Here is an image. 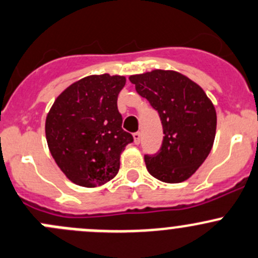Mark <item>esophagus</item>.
Wrapping results in <instances>:
<instances>
[{
  "mask_svg": "<svg viewBox=\"0 0 258 258\" xmlns=\"http://www.w3.org/2000/svg\"><path fill=\"white\" fill-rule=\"evenodd\" d=\"M133 137H134V143L135 144H139L140 143V137H142V135H140V133L138 132V133H134V134H133Z\"/></svg>",
  "mask_w": 258,
  "mask_h": 258,
  "instance_id": "obj_1",
  "label": "esophagus"
}]
</instances>
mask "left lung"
I'll return each instance as SVG.
<instances>
[{"label": "left lung", "instance_id": "obj_1", "mask_svg": "<svg viewBox=\"0 0 258 258\" xmlns=\"http://www.w3.org/2000/svg\"><path fill=\"white\" fill-rule=\"evenodd\" d=\"M130 83L158 111L163 143L154 155H144L150 174L165 183L192 177L210 154L216 137L217 114L203 89L173 70L132 75Z\"/></svg>", "mask_w": 258, "mask_h": 258}]
</instances>
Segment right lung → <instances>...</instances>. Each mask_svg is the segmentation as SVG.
<instances>
[{
    "label": "right lung",
    "instance_id": "add662e5",
    "mask_svg": "<svg viewBox=\"0 0 258 258\" xmlns=\"http://www.w3.org/2000/svg\"><path fill=\"white\" fill-rule=\"evenodd\" d=\"M125 81L109 74L86 76L66 88L46 116L51 155L75 184L98 187L118 174L121 152L133 142L116 104Z\"/></svg>",
    "mask_w": 258,
    "mask_h": 258
}]
</instances>
